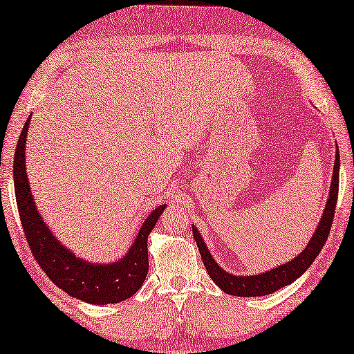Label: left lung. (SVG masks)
<instances>
[{
  "label": "left lung",
  "mask_w": 354,
  "mask_h": 354,
  "mask_svg": "<svg viewBox=\"0 0 354 354\" xmlns=\"http://www.w3.org/2000/svg\"><path fill=\"white\" fill-rule=\"evenodd\" d=\"M338 171H340V153H338L337 149L330 191H328V198L326 202L324 212H322V216L319 223H317L315 234H313L308 245L303 248L297 257H293V260L272 268L270 271H263L260 274L253 276H237L225 271L215 260H213L212 253L208 250L207 243L203 242L201 232H198L197 227L192 225L194 239H196L203 265H205V270L208 272V276L212 277V281L215 282L223 292L234 297L270 295V293L288 286V283H292L293 281H297V279L311 266V263L316 260V257L319 255V252L322 250V247H324L328 237V232H330L338 196Z\"/></svg>",
  "instance_id": "obj_1"
}]
</instances>
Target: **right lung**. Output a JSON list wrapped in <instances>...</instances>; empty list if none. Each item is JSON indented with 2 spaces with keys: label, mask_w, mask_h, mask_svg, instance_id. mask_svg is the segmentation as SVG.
I'll use <instances>...</instances> for the list:
<instances>
[{
  "label": "right lung",
  "mask_w": 354,
  "mask_h": 354,
  "mask_svg": "<svg viewBox=\"0 0 354 354\" xmlns=\"http://www.w3.org/2000/svg\"><path fill=\"white\" fill-rule=\"evenodd\" d=\"M32 115L24 125L14 156V189L24 232L35 260L46 276L71 297L91 305H112L133 297L144 283L149 271L147 237L167 208L162 203L149 213L139 227L125 257L112 263H91L77 257L64 245L44 223L35 205L27 176L26 146Z\"/></svg>",
  "instance_id": "obj_1"
}]
</instances>
